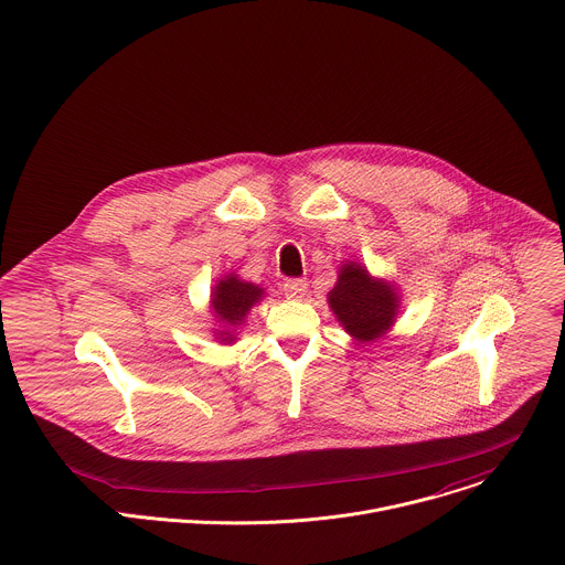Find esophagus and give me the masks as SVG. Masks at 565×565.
<instances>
[{
	"mask_svg": "<svg viewBox=\"0 0 565 565\" xmlns=\"http://www.w3.org/2000/svg\"><path fill=\"white\" fill-rule=\"evenodd\" d=\"M282 291H285L287 298L300 300V298H305V294H307V280H302V278H289V280H285Z\"/></svg>",
	"mask_w": 565,
	"mask_h": 565,
	"instance_id": "obj_1",
	"label": "esophagus"
}]
</instances>
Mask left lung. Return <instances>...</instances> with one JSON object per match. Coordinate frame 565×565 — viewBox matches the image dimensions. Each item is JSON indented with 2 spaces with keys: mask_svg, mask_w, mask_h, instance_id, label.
Masks as SVG:
<instances>
[{
  "mask_svg": "<svg viewBox=\"0 0 565 565\" xmlns=\"http://www.w3.org/2000/svg\"><path fill=\"white\" fill-rule=\"evenodd\" d=\"M344 331L358 342L382 338L395 322L399 296L386 280L373 278L360 263H344L327 296Z\"/></svg>",
  "mask_w": 565,
  "mask_h": 565,
  "instance_id": "8db88e82",
  "label": "left lung"
}]
</instances>
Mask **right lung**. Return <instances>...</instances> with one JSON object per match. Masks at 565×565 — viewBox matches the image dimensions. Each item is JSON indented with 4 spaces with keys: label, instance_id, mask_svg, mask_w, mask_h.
<instances>
[{
    "label": "right lung",
    "instance_id": "add662e5",
    "mask_svg": "<svg viewBox=\"0 0 565 565\" xmlns=\"http://www.w3.org/2000/svg\"><path fill=\"white\" fill-rule=\"evenodd\" d=\"M265 296V291L247 280H241L236 274H227L212 289V311L214 318L223 324V331L216 333V340L223 344L234 342V329L245 322L249 309Z\"/></svg>",
    "mask_w": 565,
    "mask_h": 565
}]
</instances>
